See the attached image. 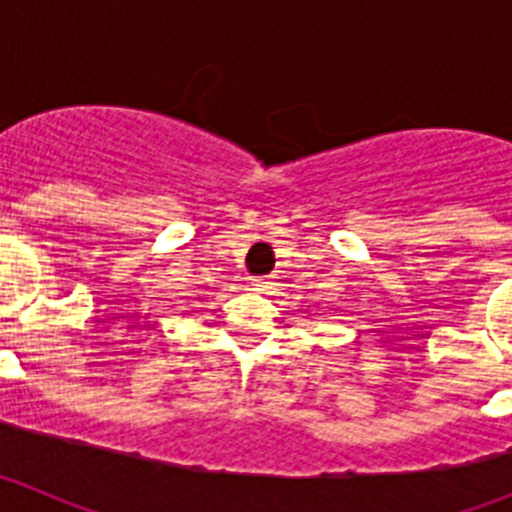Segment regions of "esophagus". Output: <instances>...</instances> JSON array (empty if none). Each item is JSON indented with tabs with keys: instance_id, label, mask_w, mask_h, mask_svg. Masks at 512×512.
Instances as JSON below:
<instances>
[{
	"instance_id": "esophagus-1",
	"label": "esophagus",
	"mask_w": 512,
	"mask_h": 512,
	"mask_svg": "<svg viewBox=\"0 0 512 512\" xmlns=\"http://www.w3.org/2000/svg\"><path fill=\"white\" fill-rule=\"evenodd\" d=\"M271 284H274V279H271V277H256V279H253V287L261 289V292L271 289Z\"/></svg>"
}]
</instances>
